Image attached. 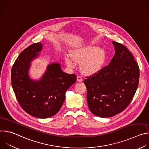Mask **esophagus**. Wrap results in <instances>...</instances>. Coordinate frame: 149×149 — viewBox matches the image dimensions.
Returning <instances> with one entry per match:
<instances>
[{
	"instance_id": "obj_1",
	"label": "esophagus",
	"mask_w": 149,
	"mask_h": 149,
	"mask_svg": "<svg viewBox=\"0 0 149 149\" xmlns=\"http://www.w3.org/2000/svg\"><path fill=\"white\" fill-rule=\"evenodd\" d=\"M77 81H79V82H81V81H82V77H81V76H80V75H78V76H77Z\"/></svg>"
}]
</instances>
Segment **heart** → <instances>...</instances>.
<instances>
[{
    "label": "heart",
    "instance_id": "1",
    "mask_svg": "<svg viewBox=\"0 0 149 149\" xmlns=\"http://www.w3.org/2000/svg\"><path fill=\"white\" fill-rule=\"evenodd\" d=\"M107 55L104 50L95 46L88 45L78 48L71 53V57L66 56L67 65L73 68L75 62H82L81 70L86 74L91 75L98 72L103 68Z\"/></svg>",
    "mask_w": 149,
    "mask_h": 149
}]
</instances>
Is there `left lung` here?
I'll return each mask as SVG.
<instances>
[{
  "label": "left lung",
  "mask_w": 149,
  "mask_h": 149,
  "mask_svg": "<svg viewBox=\"0 0 149 149\" xmlns=\"http://www.w3.org/2000/svg\"><path fill=\"white\" fill-rule=\"evenodd\" d=\"M115 54L109 65L84 84L89 109L100 117H110L124 110L133 100L139 82V67L124 45L113 41Z\"/></svg>",
  "instance_id": "left-lung-1"
}]
</instances>
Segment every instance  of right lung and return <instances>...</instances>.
Listing matches in <instances>:
<instances>
[{
    "instance_id": "obj_1",
    "label": "right lung",
    "mask_w": 149,
    "mask_h": 149,
    "mask_svg": "<svg viewBox=\"0 0 149 149\" xmlns=\"http://www.w3.org/2000/svg\"><path fill=\"white\" fill-rule=\"evenodd\" d=\"M42 48L34 43L20 52L13 63L11 82L16 98L22 109L29 115L47 118L61 109L67 90L75 82L77 76L63 72L58 63L49 64L39 81L30 79L28 71L31 61Z\"/></svg>"
}]
</instances>
